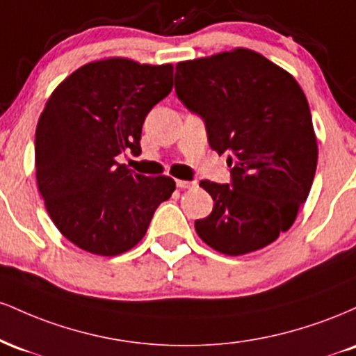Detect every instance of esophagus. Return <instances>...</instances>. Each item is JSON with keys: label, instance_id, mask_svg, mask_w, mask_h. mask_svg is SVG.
Returning a JSON list of instances; mask_svg holds the SVG:
<instances>
[{"label": "esophagus", "instance_id": "1", "mask_svg": "<svg viewBox=\"0 0 356 356\" xmlns=\"http://www.w3.org/2000/svg\"><path fill=\"white\" fill-rule=\"evenodd\" d=\"M175 184H177V187H181V189H192V187L197 186L195 181H182V179H177Z\"/></svg>", "mask_w": 356, "mask_h": 356}]
</instances>
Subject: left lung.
<instances>
[{
  "label": "left lung",
  "mask_w": 356,
  "mask_h": 356,
  "mask_svg": "<svg viewBox=\"0 0 356 356\" xmlns=\"http://www.w3.org/2000/svg\"><path fill=\"white\" fill-rule=\"evenodd\" d=\"M175 92L232 167L231 186L199 184L214 201L195 220L199 238L227 256L275 243L295 222L316 172V134L300 83L261 53L234 48L179 61Z\"/></svg>",
  "instance_id": "1"
}]
</instances>
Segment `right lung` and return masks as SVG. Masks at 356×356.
<instances>
[{
  "label": "right lung",
  "instance_id": "obj_1",
  "mask_svg": "<svg viewBox=\"0 0 356 356\" xmlns=\"http://www.w3.org/2000/svg\"><path fill=\"white\" fill-rule=\"evenodd\" d=\"M170 63L124 56L80 67L53 90L35 134L36 182L53 224L70 243L117 256L145 236L169 175L136 174L117 155L140 154L147 113L172 90Z\"/></svg>",
  "mask_w": 356,
  "mask_h": 356
}]
</instances>
